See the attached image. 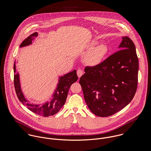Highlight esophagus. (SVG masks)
Masks as SVG:
<instances>
[{"label": "esophagus", "instance_id": "1", "mask_svg": "<svg viewBox=\"0 0 151 151\" xmlns=\"http://www.w3.org/2000/svg\"><path fill=\"white\" fill-rule=\"evenodd\" d=\"M77 76H78V78H80V77H81L84 74V72H83V71L82 70L79 69V70H77Z\"/></svg>", "mask_w": 151, "mask_h": 151}]
</instances>
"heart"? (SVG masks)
Instances as JSON below:
<instances>
[{
  "mask_svg": "<svg viewBox=\"0 0 151 151\" xmlns=\"http://www.w3.org/2000/svg\"><path fill=\"white\" fill-rule=\"evenodd\" d=\"M96 43V41H92L89 43L88 48L89 49L93 48ZM107 52L108 49L106 46L104 44H101L86 53L84 59L86 63L91 65H99L104 59Z\"/></svg>",
  "mask_w": 151,
  "mask_h": 151,
  "instance_id": "heart-1",
  "label": "heart"
}]
</instances>
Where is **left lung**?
Listing matches in <instances>:
<instances>
[{
  "label": "left lung",
  "instance_id": "obj_1",
  "mask_svg": "<svg viewBox=\"0 0 151 151\" xmlns=\"http://www.w3.org/2000/svg\"><path fill=\"white\" fill-rule=\"evenodd\" d=\"M121 49L99 65L86 66L80 79L89 110L99 117H108L125 108L137 88L138 59L134 43L122 37Z\"/></svg>",
  "mask_w": 151,
  "mask_h": 151
}]
</instances>
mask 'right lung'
<instances>
[{
	"label": "right lung",
	"instance_id": "1",
	"mask_svg": "<svg viewBox=\"0 0 151 151\" xmlns=\"http://www.w3.org/2000/svg\"><path fill=\"white\" fill-rule=\"evenodd\" d=\"M37 37L38 33L37 32L31 34L22 41L20 47L31 45L32 41ZM14 86L19 101L29 110L43 117L54 115L62 109L65 102L70 87L78 80L76 70L59 77L58 86L53 93L52 98L43 104L35 105L28 103V101L26 99L22 92L19 74L16 72V62L14 64Z\"/></svg>",
	"mask_w": 151,
	"mask_h": 151
}]
</instances>
